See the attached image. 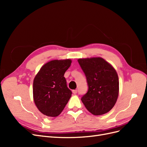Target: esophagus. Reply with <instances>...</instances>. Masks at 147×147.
I'll list each match as a JSON object with an SVG mask.
<instances>
[{
    "label": "esophagus",
    "instance_id": "esophagus-1",
    "mask_svg": "<svg viewBox=\"0 0 147 147\" xmlns=\"http://www.w3.org/2000/svg\"><path fill=\"white\" fill-rule=\"evenodd\" d=\"M72 92L74 93V94H76L77 93V90H74L72 91Z\"/></svg>",
    "mask_w": 147,
    "mask_h": 147
}]
</instances>
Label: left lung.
Instances as JSON below:
<instances>
[{
  "label": "left lung",
  "mask_w": 147,
  "mask_h": 147,
  "mask_svg": "<svg viewBox=\"0 0 147 147\" xmlns=\"http://www.w3.org/2000/svg\"><path fill=\"white\" fill-rule=\"evenodd\" d=\"M86 77L87 92L82 97L86 109L94 115L109 112L117 100L119 79L112 65L102 57L78 59Z\"/></svg>",
  "instance_id": "1"
}]
</instances>
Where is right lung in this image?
<instances>
[{
  "mask_svg": "<svg viewBox=\"0 0 147 147\" xmlns=\"http://www.w3.org/2000/svg\"><path fill=\"white\" fill-rule=\"evenodd\" d=\"M72 61L53 60L43 65L33 83L34 100L40 112L55 117L63 112L72 96L64 77Z\"/></svg>",
  "mask_w": 147,
  "mask_h": 147,
  "instance_id": "add662e5",
  "label": "right lung"
}]
</instances>
